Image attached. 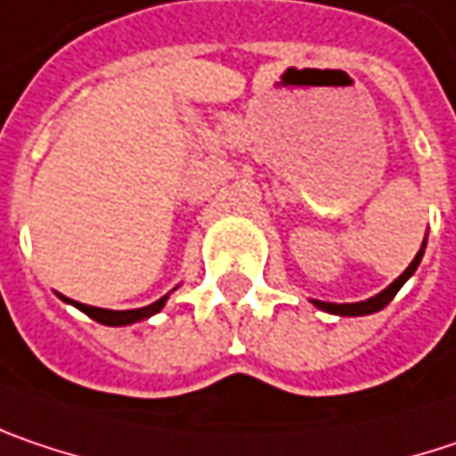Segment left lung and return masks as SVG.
<instances>
[{
    "instance_id": "obj_1",
    "label": "left lung",
    "mask_w": 456,
    "mask_h": 456,
    "mask_svg": "<svg viewBox=\"0 0 456 456\" xmlns=\"http://www.w3.org/2000/svg\"><path fill=\"white\" fill-rule=\"evenodd\" d=\"M426 244H428V239H423V244H420V251L415 254V259L410 262V267H407L403 275L397 277L392 285H387L381 293H376L371 298H366V301H358V304H330V301H316V298H311V304L316 306V309L327 311V314H335V316H366V314H376V311H381L395 296H397V290L405 285L410 277L415 275V270H418V265H420V259H423V251H426Z\"/></svg>"
}]
</instances>
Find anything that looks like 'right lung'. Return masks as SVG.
<instances>
[{
    "instance_id": "1",
    "label": "right lung",
    "mask_w": 456,
    "mask_h": 456,
    "mask_svg": "<svg viewBox=\"0 0 456 456\" xmlns=\"http://www.w3.org/2000/svg\"><path fill=\"white\" fill-rule=\"evenodd\" d=\"M179 288V285H176ZM174 288V290H176ZM168 296L171 293H166L163 298H158L155 304H150V306H142V309H129V311H111V309H98V306H87V304H77V301H69V298H64V296H59L64 304H72V306H77L82 314H87L90 319H95L98 324H106V327H126V324H134V322H142V319H150V316H155L158 311L166 306V301H168Z\"/></svg>"
}]
</instances>
